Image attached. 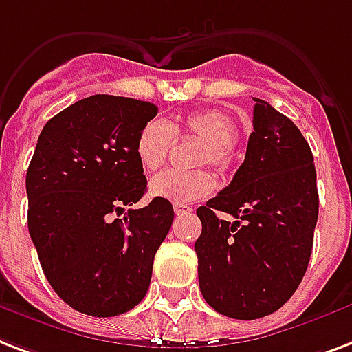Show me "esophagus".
<instances>
[{"label": "esophagus", "instance_id": "esophagus-1", "mask_svg": "<svg viewBox=\"0 0 352 352\" xmlns=\"http://www.w3.org/2000/svg\"><path fill=\"white\" fill-rule=\"evenodd\" d=\"M173 210H175L177 216H184V214H190V212H192V206L184 205V203H175V205H173Z\"/></svg>", "mask_w": 352, "mask_h": 352}]
</instances>
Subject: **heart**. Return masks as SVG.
I'll use <instances>...</instances> for the list:
<instances>
[{"mask_svg": "<svg viewBox=\"0 0 352 352\" xmlns=\"http://www.w3.org/2000/svg\"><path fill=\"white\" fill-rule=\"evenodd\" d=\"M175 134H194L205 140L199 164H212L216 170L227 171L234 160V142L238 138V125L225 111H195L182 116L177 122H166L160 118L149 120L140 129L134 142V153L147 171L158 170L164 164L171 146L175 144ZM216 181L210 171H175L166 170L149 182V194L157 199L171 203H190L210 195Z\"/></svg>", "mask_w": 352, "mask_h": 352, "instance_id": "1", "label": "heart"}]
</instances>
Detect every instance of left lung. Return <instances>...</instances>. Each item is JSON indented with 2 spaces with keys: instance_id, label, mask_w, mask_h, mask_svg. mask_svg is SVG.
<instances>
[{
  "instance_id": "8db88e82",
  "label": "left lung",
  "mask_w": 352,
  "mask_h": 352,
  "mask_svg": "<svg viewBox=\"0 0 352 352\" xmlns=\"http://www.w3.org/2000/svg\"><path fill=\"white\" fill-rule=\"evenodd\" d=\"M243 164L227 188L197 208L199 288L216 312L234 319L270 316L307 273L319 195L308 142L295 123L254 98ZM223 211L235 218H217Z\"/></svg>"
}]
</instances>
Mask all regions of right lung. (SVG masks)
Listing matches in <instances>:
<instances>
[{"label": "right lung", "instance_id": "obj_1", "mask_svg": "<svg viewBox=\"0 0 352 352\" xmlns=\"http://www.w3.org/2000/svg\"><path fill=\"white\" fill-rule=\"evenodd\" d=\"M157 112L147 101L96 94L38 136L25 177L29 234L51 288L80 314L120 316L147 294L173 223L170 201L131 208L147 188L134 142Z\"/></svg>", "mask_w": 352, "mask_h": 352}]
</instances>
